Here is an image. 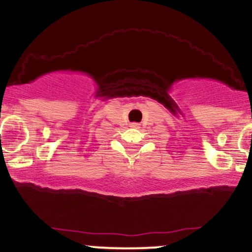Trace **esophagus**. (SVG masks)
<instances>
[{"label": "esophagus", "mask_w": 252, "mask_h": 252, "mask_svg": "<svg viewBox=\"0 0 252 252\" xmlns=\"http://www.w3.org/2000/svg\"><path fill=\"white\" fill-rule=\"evenodd\" d=\"M131 126H132V127H138V126H139V124L133 123V124H131Z\"/></svg>", "instance_id": "obj_1"}]
</instances>
